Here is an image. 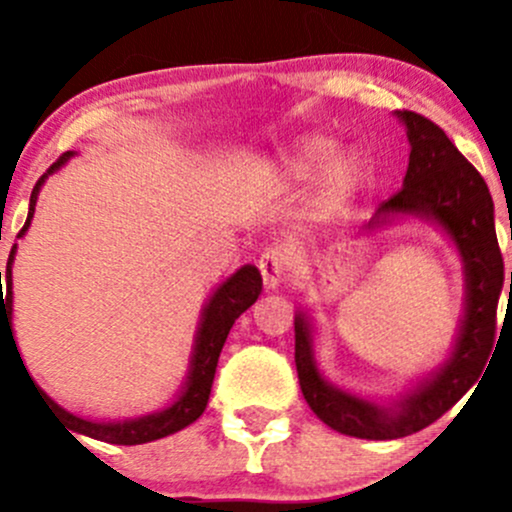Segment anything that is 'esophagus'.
<instances>
[{
	"mask_svg": "<svg viewBox=\"0 0 512 512\" xmlns=\"http://www.w3.org/2000/svg\"><path fill=\"white\" fill-rule=\"evenodd\" d=\"M260 272H262V279L264 284L269 286V289H274V286H279V281L284 279L286 274V267H289V257H286V252L281 248H267L260 255Z\"/></svg>",
	"mask_w": 512,
	"mask_h": 512,
	"instance_id": "esophagus-1",
	"label": "esophagus"
}]
</instances>
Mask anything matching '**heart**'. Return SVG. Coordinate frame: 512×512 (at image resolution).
<instances>
[{
	"label": "heart",
	"instance_id": "b5f03b06",
	"mask_svg": "<svg viewBox=\"0 0 512 512\" xmlns=\"http://www.w3.org/2000/svg\"><path fill=\"white\" fill-rule=\"evenodd\" d=\"M332 139L327 137H308L296 146V151L289 156V170L296 178H308L315 170H320L334 156ZM361 161L356 156H344L327 173L325 187L320 195V207L325 211H334L349 202L354 195L358 182H361Z\"/></svg>",
	"mask_w": 512,
	"mask_h": 512
}]
</instances>
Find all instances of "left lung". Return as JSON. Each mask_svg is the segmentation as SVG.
I'll use <instances>...</instances> for the list:
<instances>
[{
    "instance_id": "left-lung-1",
    "label": "left lung",
    "mask_w": 512,
    "mask_h": 512,
    "mask_svg": "<svg viewBox=\"0 0 512 512\" xmlns=\"http://www.w3.org/2000/svg\"><path fill=\"white\" fill-rule=\"evenodd\" d=\"M397 117L407 127L409 168L402 190L380 204L368 228L395 214L438 221L464 260L467 313L445 366L416 385L395 407H378L325 383L315 366L308 320L303 315L296 317V370L305 402L334 431L366 440L411 436L460 402L484 373L493 351L503 289V255L493 226V199L484 178L436 122L411 110H397Z\"/></svg>"
}]
</instances>
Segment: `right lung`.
Wrapping results in <instances>:
<instances>
[{
    "instance_id": "right-lung-1",
    "label": "right lung",
    "mask_w": 512,
    "mask_h": 512,
    "mask_svg": "<svg viewBox=\"0 0 512 512\" xmlns=\"http://www.w3.org/2000/svg\"><path fill=\"white\" fill-rule=\"evenodd\" d=\"M72 156H74L72 151L62 154L48 168V173L35 182V187L31 192V207H28V219L19 231V238L28 231V226H31L33 211H35V199H38L40 185H43L45 178H48L50 173H55V170L64 166V163H67ZM14 252H16V243L9 252L7 272L4 274L0 272V342H2V334H7L11 342H14V337H11V262H14ZM2 278L8 281L7 294L1 291ZM260 291H262V276H260V272H257V267H252V264L240 267L238 272L231 276V279L223 281L219 289H216L214 296H211V301L207 303V308H204L202 325H199V332H197L195 356H192L190 378H187L185 390H182L178 402L170 404L168 409L158 411V414L142 416V419H134V421H122V424H98V421L79 419V416L69 414V411L57 407V404L52 402V399L33 383V380L31 383L35 385V390H38V395L43 397V402L48 404V409H52L57 416H60L64 424L69 426V431L81 433V436L105 440V443H115V445H139V443H149V440L166 438V436H170V433L190 426L192 421H197L199 416H202V411L207 409L211 383H214V373H216V363H219V354H221L223 344H226L228 332H231L233 322H236L238 317L257 301ZM14 346H16V342H14ZM16 354H19V349H16ZM19 358H21V354H19ZM21 363H23V358H21ZM28 378H31V375H28Z\"/></svg>"
}]
</instances>
